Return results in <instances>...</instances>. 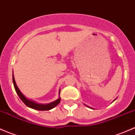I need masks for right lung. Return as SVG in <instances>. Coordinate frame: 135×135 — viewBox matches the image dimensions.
<instances>
[{
  "label": "right lung",
  "mask_w": 135,
  "mask_h": 135,
  "mask_svg": "<svg viewBox=\"0 0 135 135\" xmlns=\"http://www.w3.org/2000/svg\"><path fill=\"white\" fill-rule=\"evenodd\" d=\"M13 85H14L15 90H16L17 94L19 95V97L20 98L21 101L24 103L28 107L32 108L33 109L37 110H51L53 108H55L56 105H58L59 104V103L60 102V98H59L57 100L55 101L54 102L51 103L46 104V105H44V104H39L37 103L34 102V101H31V100H29L28 99H26L25 95L21 92V91L19 90V89L18 88L17 86L16 81H15L14 77H13Z\"/></svg>",
  "instance_id": "1"
}]
</instances>
